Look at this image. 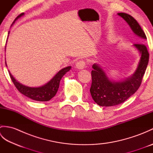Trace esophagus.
Here are the masks:
<instances>
[{
    "mask_svg": "<svg viewBox=\"0 0 153 153\" xmlns=\"http://www.w3.org/2000/svg\"><path fill=\"white\" fill-rule=\"evenodd\" d=\"M85 66V62L83 60H80L77 62L76 64V68L78 70H82Z\"/></svg>",
    "mask_w": 153,
    "mask_h": 153,
    "instance_id": "obj_1",
    "label": "esophagus"
}]
</instances>
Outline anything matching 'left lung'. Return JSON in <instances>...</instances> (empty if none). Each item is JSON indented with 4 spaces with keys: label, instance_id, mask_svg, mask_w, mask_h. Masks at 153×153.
<instances>
[{
    "label": "left lung",
    "instance_id": "1",
    "mask_svg": "<svg viewBox=\"0 0 153 153\" xmlns=\"http://www.w3.org/2000/svg\"><path fill=\"white\" fill-rule=\"evenodd\" d=\"M118 15L127 22L136 36L141 39V43L133 45L139 53L140 58L134 73L128 78L119 81L110 78L99 64L93 65L90 93L94 101L101 106L120 105L134 95L140 87L149 62V54L147 47L143 44L147 40V37L138 22L131 16L126 13H118Z\"/></svg>",
    "mask_w": 153,
    "mask_h": 153
}]
</instances>
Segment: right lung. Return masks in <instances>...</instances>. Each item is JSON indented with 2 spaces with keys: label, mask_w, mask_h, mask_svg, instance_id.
<instances>
[{
  "label": "right lung",
  "mask_w": 153,
  "mask_h": 153,
  "mask_svg": "<svg viewBox=\"0 0 153 153\" xmlns=\"http://www.w3.org/2000/svg\"><path fill=\"white\" fill-rule=\"evenodd\" d=\"M24 15V13H22V14H19L18 17L14 19V21L12 23V25L14 24V22L17 20L18 18L22 17V16ZM9 33H10V31L8 32V34ZM5 51H6V47H5ZM5 63H6V66H7L6 61H5ZM71 68V66H68L64 68H62V69L58 71V72L55 75L53 78H52L48 83L45 84L43 85H42L41 87H28V86L23 85V84L18 82V81L16 80L14 77H13V76L10 73V71L9 70H8V72L12 81L14 84V85L16 86V87L17 88V89L22 94H23V95L34 100H37V101H48V100H51L52 98H53V97L55 96V95H56L58 91V89L59 88L60 82L62 79V77L68 71H70Z\"/></svg>",
  "instance_id": "add662e5"
}]
</instances>
